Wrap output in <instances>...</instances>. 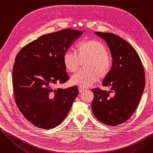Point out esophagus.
<instances>
[{
    "instance_id": "1",
    "label": "esophagus",
    "mask_w": 153,
    "mask_h": 153,
    "mask_svg": "<svg viewBox=\"0 0 153 153\" xmlns=\"http://www.w3.org/2000/svg\"><path fill=\"white\" fill-rule=\"evenodd\" d=\"M84 91H85V89H84V88H82V87H79V92L80 93H81V92H84Z\"/></svg>"
}]
</instances>
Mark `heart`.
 Wrapping results in <instances>:
<instances>
[{
  "label": "heart",
  "instance_id": "b5f03b06",
  "mask_svg": "<svg viewBox=\"0 0 153 153\" xmlns=\"http://www.w3.org/2000/svg\"><path fill=\"white\" fill-rule=\"evenodd\" d=\"M84 62L82 69L71 79L72 84L87 87L105 77L111 69V59L106 46L97 39H89L79 43L77 54L67 50L63 54V63L69 72H75Z\"/></svg>",
  "mask_w": 153,
  "mask_h": 153
}]
</instances>
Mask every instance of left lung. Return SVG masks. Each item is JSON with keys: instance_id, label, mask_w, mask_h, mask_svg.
<instances>
[{"instance_id": "1", "label": "left lung", "mask_w": 153, "mask_h": 153, "mask_svg": "<svg viewBox=\"0 0 153 153\" xmlns=\"http://www.w3.org/2000/svg\"><path fill=\"white\" fill-rule=\"evenodd\" d=\"M95 33L105 40L113 62L102 84L111 91L99 87L91 89L94 94L92 110L102 123L117 126L127 121L138 105L145 86L144 70L138 54L126 40L111 33ZM110 93L114 94L111 96Z\"/></svg>"}]
</instances>
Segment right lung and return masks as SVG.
Wrapping results in <instances>:
<instances>
[{
  "mask_svg": "<svg viewBox=\"0 0 153 153\" xmlns=\"http://www.w3.org/2000/svg\"><path fill=\"white\" fill-rule=\"evenodd\" d=\"M82 33L66 28L46 34L23 46L16 56L12 73L15 101L33 125L43 129L59 125L78 95L76 85L64 89L53 86L69 80L63 54Z\"/></svg>",
  "mask_w": 153,
  "mask_h": 153,
  "instance_id": "right-lung-1",
  "label": "right lung"
}]
</instances>
